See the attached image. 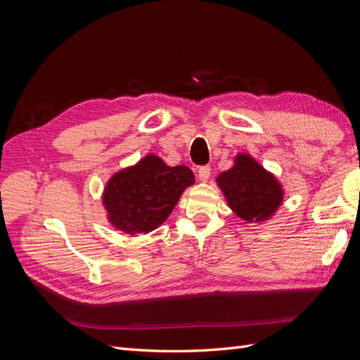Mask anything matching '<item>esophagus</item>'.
Listing matches in <instances>:
<instances>
[{
	"instance_id": "34e87169",
	"label": "esophagus",
	"mask_w": 360,
	"mask_h": 360,
	"mask_svg": "<svg viewBox=\"0 0 360 360\" xmlns=\"http://www.w3.org/2000/svg\"><path fill=\"white\" fill-rule=\"evenodd\" d=\"M210 167L209 165H202V167H200L198 168V177H200V180H202V181H205V180H209V177H210Z\"/></svg>"
}]
</instances>
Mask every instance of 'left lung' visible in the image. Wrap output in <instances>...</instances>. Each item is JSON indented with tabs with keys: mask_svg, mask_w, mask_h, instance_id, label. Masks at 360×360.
Here are the masks:
<instances>
[{
	"mask_svg": "<svg viewBox=\"0 0 360 360\" xmlns=\"http://www.w3.org/2000/svg\"><path fill=\"white\" fill-rule=\"evenodd\" d=\"M228 204L245 221H264L282 201L279 183L264 168L246 155L236 159V165L216 179Z\"/></svg>",
	"mask_w": 360,
	"mask_h": 360,
	"instance_id": "8db88e82",
	"label": "left lung"
}]
</instances>
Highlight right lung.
<instances>
[{
  "label": "right lung",
  "mask_w": 360,
  "mask_h": 360,
  "mask_svg": "<svg viewBox=\"0 0 360 360\" xmlns=\"http://www.w3.org/2000/svg\"><path fill=\"white\" fill-rule=\"evenodd\" d=\"M192 183L193 172L188 167H167L150 155L136 167L115 174L105 189L103 204L120 230L148 233L167 219Z\"/></svg>",
  "instance_id": "add662e5"
}]
</instances>
